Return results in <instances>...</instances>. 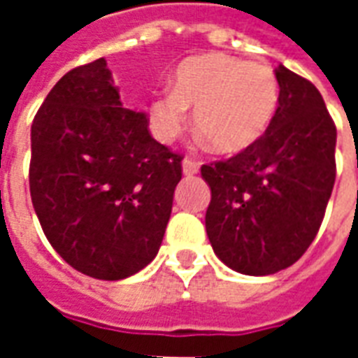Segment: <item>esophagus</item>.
Returning <instances> with one entry per match:
<instances>
[{"instance_id":"esophagus-1","label":"esophagus","mask_w":358,"mask_h":358,"mask_svg":"<svg viewBox=\"0 0 358 358\" xmlns=\"http://www.w3.org/2000/svg\"><path fill=\"white\" fill-rule=\"evenodd\" d=\"M182 172H184V176H194V174L199 172V163L194 161V159H189V157H186L182 161Z\"/></svg>"}]
</instances>
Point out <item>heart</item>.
<instances>
[{
  "label": "heart",
  "mask_w": 358,
  "mask_h": 358,
  "mask_svg": "<svg viewBox=\"0 0 358 358\" xmlns=\"http://www.w3.org/2000/svg\"><path fill=\"white\" fill-rule=\"evenodd\" d=\"M280 101V82L266 65L224 53L186 59L172 78V92L149 103L151 128L161 141L178 136L194 110V124L220 155L253 148L268 130Z\"/></svg>",
  "instance_id": "b5f03b06"
}]
</instances>
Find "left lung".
<instances>
[{"label":"left lung","mask_w":358,"mask_h":358,"mask_svg":"<svg viewBox=\"0 0 358 358\" xmlns=\"http://www.w3.org/2000/svg\"><path fill=\"white\" fill-rule=\"evenodd\" d=\"M280 101L253 148L203 164L210 187L205 228L236 272L266 276L292 266L322 224L336 182V124L313 82L280 65Z\"/></svg>","instance_id":"obj_1"}]
</instances>
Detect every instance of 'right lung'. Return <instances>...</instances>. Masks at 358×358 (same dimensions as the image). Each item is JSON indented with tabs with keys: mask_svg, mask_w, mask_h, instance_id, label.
I'll return each instance as SVG.
<instances>
[{
	"mask_svg": "<svg viewBox=\"0 0 358 358\" xmlns=\"http://www.w3.org/2000/svg\"><path fill=\"white\" fill-rule=\"evenodd\" d=\"M30 195L53 249L97 280H122L159 253L182 155L148 115L126 109L105 59L53 86L32 122Z\"/></svg>",
	"mask_w": 358,
	"mask_h": 358,
	"instance_id": "right-lung-1",
	"label": "right lung"
}]
</instances>
